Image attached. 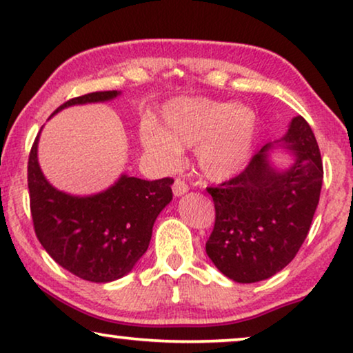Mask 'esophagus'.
Segmentation results:
<instances>
[{"mask_svg": "<svg viewBox=\"0 0 353 353\" xmlns=\"http://www.w3.org/2000/svg\"><path fill=\"white\" fill-rule=\"evenodd\" d=\"M185 192H188V185L181 180V178H176V180L173 181V194H175L176 197H180L185 194Z\"/></svg>", "mask_w": 353, "mask_h": 353, "instance_id": "esophagus-1", "label": "esophagus"}]
</instances>
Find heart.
I'll list each match as a JSON object with an SVG mask.
<instances>
[{"label": "heart", "mask_w": 353, "mask_h": 353, "mask_svg": "<svg viewBox=\"0 0 353 353\" xmlns=\"http://www.w3.org/2000/svg\"><path fill=\"white\" fill-rule=\"evenodd\" d=\"M163 128L146 120L139 139L163 170L181 163V149H196L201 172L214 181L236 175L248 162L257 132V115L248 105L207 98H183L162 110Z\"/></svg>", "instance_id": "heart-1"}]
</instances>
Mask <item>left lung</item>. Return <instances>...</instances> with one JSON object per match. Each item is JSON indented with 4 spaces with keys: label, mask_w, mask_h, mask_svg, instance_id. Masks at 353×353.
Listing matches in <instances>:
<instances>
[{
    "label": "left lung",
    "mask_w": 353,
    "mask_h": 353,
    "mask_svg": "<svg viewBox=\"0 0 353 353\" xmlns=\"http://www.w3.org/2000/svg\"><path fill=\"white\" fill-rule=\"evenodd\" d=\"M278 143L294 156L288 168L270 163V143L239 175L207 188L215 225L205 252L236 283L262 281L286 267L305 241L320 201L323 162L307 120L294 117Z\"/></svg>",
    "instance_id": "obj_1"
}]
</instances>
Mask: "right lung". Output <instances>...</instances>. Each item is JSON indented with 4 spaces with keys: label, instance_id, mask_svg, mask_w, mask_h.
<instances>
[{
    "label": "right lung",
    "instance_id": "obj_1",
    "mask_svg": "<svg viewBox=\"0 0 353 353\" xmlns=\"http://www.w3.org/2000/svg\"><path fill=\"white\" fill-rule=\"evenodd\" d=\"M119 94L115 90L88 93L69 99L56 112ZM38 137L28 156L30 212L38 241L56 263L85 281L109 283L125 276L148 250L154 221L173 197V180L122 175L99 194H65L50 185L38 165Z\"/></svg>",
    "mask_w": 353,
    "mask_h": 353
}]
</instances>
